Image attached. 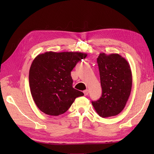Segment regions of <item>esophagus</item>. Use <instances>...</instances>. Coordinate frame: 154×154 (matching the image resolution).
<instances>
[{"instance_id": "1", "label": "esophagus", "mask_w": 154, "mask_h": 154, "mask_svg": "<svg viewBox=\"0 0 154 154\" xmlns=\"http://www.w3.org/2000/svg\"><path fill=\"white\" fill-rule=\"evenodd\" d=\"M88 92H89L88 90H85V91H83V93H84V95L85 96H87L88 94Z\"/></svg>"}]
</instances>
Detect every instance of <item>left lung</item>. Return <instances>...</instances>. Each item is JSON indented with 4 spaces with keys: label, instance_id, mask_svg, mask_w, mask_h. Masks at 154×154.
<instances>
[{
    "label": "left lung",
    "instance_id": "1",
    "mask_svg": "<svg viewBox=\"0 0 154 154\" xmlns=\"http://www.w3.org/2000/svg\"><path fill=\"white\" fill-rule=\"evenodd\" d=\"M97 62L102 95L92 104L101 118L112 117L123 110L128 100L132 85V71L127 60L119 54L100 53Z\"/></svg>",
    "mask_w": 154,
    "mask_h": 154
}]
</instances>
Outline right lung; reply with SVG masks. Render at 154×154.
Returning a JSON list of instances; mask_svg holds the SVG:
<instances>
[{
  "instance_id": "1",
  "label": "right lung",
  "mask_w": 154,
  "mask_h": 154,
  "mask_svg": "<svg viewBox=\"0 0 154 154\" xmlns=\"http://www.w3.org/2000/svg\"><path fill=\"white\" fill-rule=\"evenodd\" d=\"M87 54L80 52L38 54L29 69V82L32 98L38 108L50 116L66 112L77 97L84 94L72 87L71 72Z\"/></svg>"
}]
</instances>
